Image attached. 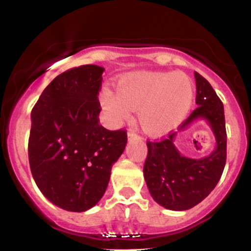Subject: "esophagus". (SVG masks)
Masks as SVG:
<instances>
[{"instance_id": "1", "label": "esophagus", "mask_w": 251, "mask_h": 251, "mask_svg": "<svg viewBox=\"0 0 251 251\" xmlns=\"http://www.w3.org/2000/svg\"><path fill=\"white\" fill-rule=\"evenodd\" d=\"M139 137L137 136L136 133H134V132H132V131H128L127 132V139L128 140H133V139H138Z\"/></svg>"}]
</instances>
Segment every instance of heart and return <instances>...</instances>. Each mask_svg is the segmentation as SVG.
<instances>
[{"instance_id":"1","label":"heart","mask_w":251,"mask_h":251,"mask_svg":"<svg viewBox=\"0 0 251 251\" xmlns=\"http://www.w3.org/2000/svg\"><path fill=\"white\" fill-rule=\"evenodd\" d=\"M194 94V83L187 74L137 70L120 77L117 92L104 87L99 101L111 125L119 126L130 118L131 111H137L144 133L163 137L183 123Z\"/></svg>"}]
</instances>
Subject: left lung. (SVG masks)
<instances>
[{
    "label": "left lung",
    "instance_id": "1",
    "mask_svg": "<svg viewBox=\"0 0 251 251\" xmlns=\"http://www.w3.org/2000/svg\"><path fill=\"white\" fill-rule=\"evenodd\" d=\"M197 108L178 131L198 120H205L216 138L208 156L191 159L180 155L174 143L178 132L161 142H148L144 178L151 197L167 210L186 211L201 202L217 186L226 162V130L224 106L207 79L194 73Z\"/></svg>",
    "mask_w": 251,
    "mask_h": 251
}]
</instances>
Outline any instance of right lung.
Instances as JSON below:
<instances>
[{
    "mask_svg": "<svg viewBox=\"0 0 251 251\" xmlns=\"http://www.w3.org/2000/svg\"><path fill=\"white\" fill-rule=\"evenodd\" d=\"M103 71L88 64L60 74L31 114L33 178L44 197L65 211L84 212L100 201L127 143L126 131L100 125L98 94Z\"/></svg>",
    "mask_w": 251,
    "mask_h": 251,
    "instance_id": "right-lung-1",
    "label": "right lung"
}]
</instances>
